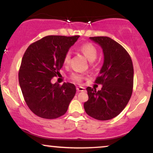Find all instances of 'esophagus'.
I'll use <instances>...</instances> for the list:
<instances>
[{
  "instance_id": "34e87169",
  "label": "esophagus",
  "mask_w": 153,
  "mask_h": 153,
  "mask_svg": "<svg viewBox=\"0 0 153 153\" xmlns=\"http://www.w3.org/2000/svg\"><path fill=\"white\" fill-rule=\"evenodd\" d=\"M76 89H77V91H85V88L81 87V86H78V87H77V88H76Z\"/></svg>"
}]
</instances>
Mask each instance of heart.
Returning a JSON list of instances; mask_svg holds the SVG:
<instances>
[{
  "instance_id": "1",
  "label": "heart",
  "mask_w": 153,
  "mask_h": 153,
  "mask_svg": "<svg viewBox=\"0 0 153 153\" xmlns=\"http://www.w3.org/2000/svg\"><path fill=\"white\" fill-rule=\"evenodd\" d=\"M80 52H82V54L85 55V57L88 59V60L89 62H94L95 59H96L98 55V50L96 49V47L94 46L93 44L91 43H85L83 44V45H81L80 47ZM71 52H68L65 55L64 59H63V64L65 65H67L69 64L70 61H71ZM72 80H74L75 82H80L82 81V75L78 74V73H74L71 75Z\"/></svg>"
}]
</instances>
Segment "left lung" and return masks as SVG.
Returning <instances> with one entry per match:
<instances>
[{
  "instance_id": "1",
  "label": "left lung",
  "mask_w": 153,
  "mask_h": 153,
  "mask_svg": "<svg viewBox=\"0 0 153 153\" xmlns=\"http://www.w3.org/2000/svg\"><path fill=\"white\" fill-rule=\"evenodd\" d=\"M90 39L103 50L104 60L96 82L101 90L88 87V100L84 103L88 115L98 120H109L125 108L132 94L134 68L125 49L108 36H94Z\"/></svg>"
}]
</instances>
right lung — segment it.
Returning <instances> with one entry per match:
<instances>
[{
  "mask_svg": "<svg viewBox=\"0 0 153 153\" xmlns=\"http://www.w3.org/2000/svg\"><path fill=\"white\" fill-rule=\"evenodd\" d=\"M79 36H45L29 45L23 56L19 85L29 109L41 118L52 119L64 115L75 96L74 84L59 85L51 80L60 74L65 55Z\"/></svg>",
  "mask_w": 153,
  "mask_h": 153,
  "instance_id": "right-lung-1",
  "label": "right lung"
}]
</instances>
